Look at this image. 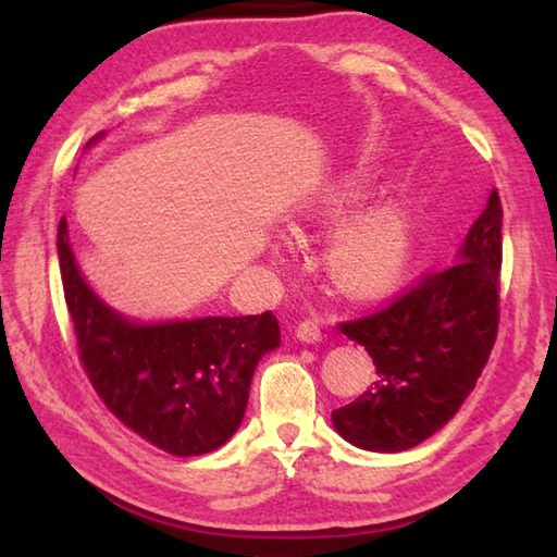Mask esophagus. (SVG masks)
<instances>
[{"instance_id": "esophagus-1", "label": "esophagus", "mask_w": 557, "mask_h": 557, "mask_svg": "<svg viewBox=\"0 0 557 557\" xmlns=\"http://www.w3.org/2000/svg\"><path fill=\"white\" fill-rule=\"evenodd\" d=\"M294 337H297L299 342H304V345H315V342L323 339L321 323H318V321H304V323H299V327L294 330Z\"/></svg>"}]
</instances>
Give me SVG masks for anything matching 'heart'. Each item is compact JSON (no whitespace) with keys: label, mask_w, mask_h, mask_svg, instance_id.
Masks as SVG:
<instances>
[{"label":"heart","mask_w":557,"mask_h":557,"mask_svg":"<svg viewBox=\"0 0 557 557\" xmlns=\"http://www.w3.org/2000/svg\"><path fill=\"white\" fill-rule=\"evenodd\" d=\"M363 206L359 182L345 180L327 186L304 210L306 222L336 230L325 251V270L335 285L354 297L395 287L405 275L413 251V220L397 203L377 206L354 221Z\"/></svg>","instance_id":"b5f03b06"}]
</instances>
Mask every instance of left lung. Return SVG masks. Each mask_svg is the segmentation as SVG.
<instances>
[{"label":"left lung","instance_id":"1","mask_svg":"<svg viewBox=\"0 0 557 557\" xmlns=\"http://www.w3.org/2000/svg\"><path fill=\"white\" fill-rule=\"evenodd\" d=\"M503 208L493 191L457 263L423 277L387 309L339 330L371 354L377 381L333 411L335 431L369 453H405L465 405L498 330Z\"/></svg>","mask_w":557,"mask_h":557}]
</instances>
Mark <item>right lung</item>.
Wrapping results in <instances>:
<instances>
[{"label":"right lung","mask_w":557,"mask_h":557,"mask_svg":"<svg viewBox=\"0 0 557 557\" xmlns=\"http://www.w3.org/2000/svg\"><path fill=\"white\" fill-rule=\"evenodd\" d=\"M57 253L83 369L114 417L174 457L227 443L244 421L258 361L280 347L277 318L265 311L136 321L102 301L83 277L64 218Z\"/></svg>","instance_id":"right-lung-1"}]
</instances>
